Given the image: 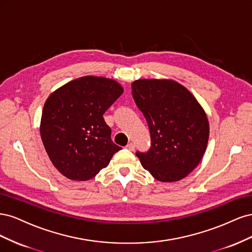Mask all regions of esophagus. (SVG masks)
<instances>
[{
    "label": "esophagus",
    "mask_w": 252,
    "mask_h": 252,
    "mask_svg": "<svg viewBox=\"0 0 252 252\" xmlns=\"http://www.w3.org/2000/svg\"><path fill=\"white\" fill-rule=\"evenodd\" d=\"M134 144L133 143H128L127 144V146H126V148L128 149V150H131V151H133L134 150Z\"/></svg>",
    "instance_id": "obj_1"
}]
</instances>
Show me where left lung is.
<instances>
[{"label": "left lung", "instance_id": "8db88e82", "mask_svg": "<svg viewBox=\"0 0 252 252\" xmlns=\"http://www.w3.org/2000/svg\"><path fill=\"white\" fill-rule=\"evenodd\" d=\"M131 87L151 136L149 151L136 152L143 168L159 182L186 178L207 148L209 122L205 110L186 87L173 80L140 79Z\"/></svg>", "mask_w": 252, "mask_h": 252}]
</instances>
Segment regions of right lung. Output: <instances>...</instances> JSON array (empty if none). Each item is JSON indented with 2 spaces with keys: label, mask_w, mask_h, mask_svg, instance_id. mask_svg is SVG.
Returning <instances> with one entry per match:
<instances>
[{
  "label": "right lung",
  "mask_w": 252,
  "mask_h": 252,
  "mask_svg": "<svg viewBox=\"0 0 252 252\" xmlns=\"http://www.w3.org/2000/svg\"><path fill=\"white\" fill-rule=\"evenodd\" d=\"M123 91L112 79L86 75L66 83L47 97L41 138L51 163L67 179H93L122 149L111 141L103 114Z\"/></svg>",
  "instance_id": "obj_1"
}]
</instances>
